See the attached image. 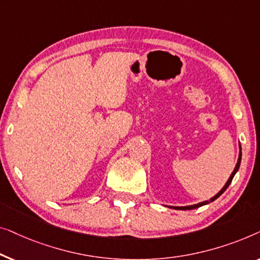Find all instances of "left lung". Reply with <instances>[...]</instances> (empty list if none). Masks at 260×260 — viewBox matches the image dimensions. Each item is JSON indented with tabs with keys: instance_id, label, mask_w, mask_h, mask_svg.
<instances>
[{
	"instance_id": "8db88e82",
	"label": "left lung",
	"mask_w": 260,
	"mask_h": 260,
	"mask_svg": "<svg viewBox=\"0 0 260 260\" xmlns=\"http://www.w3.org/2000/svg\"><path fill=\"white\" fill-rule=\"evenodd\" d=\"M239 148H240V152H239V156H238V161H237V165H236V167H235V170H233V172H232V174L230 175V178H229V180L226 181V184L224 185V187H222L220 191H219L217 194H215L214 197H212V198L210 199V200H206V202H202V203H199V204H196V205H189V206H168V207H171V208H174V210H194V208H197V207H200V206H204V205H207V204H210V203H212V202H214L215 199L217 198H219V197H220L222 193H224L225 191H226V188L229 187L230 186V184H231V181H232V179H233V177H235V174L237 173V172H238V170H239V166H240V161H241V146H240V144H239Z\"/></svg>"
}]
</instances>
